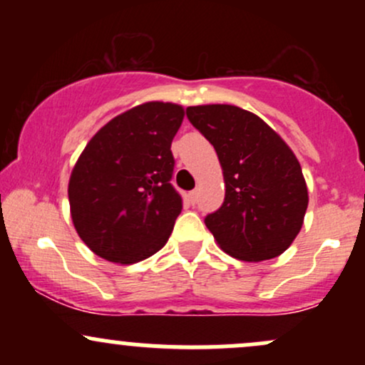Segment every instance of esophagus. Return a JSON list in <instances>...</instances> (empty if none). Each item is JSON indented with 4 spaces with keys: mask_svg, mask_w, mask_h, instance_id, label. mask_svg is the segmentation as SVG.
<instances>
[{
    "mask_svg": "<svg viewBox=\"0 0 365 365\" xmlns=\"http://www.w3.org/2000/svg\"><path fill=\"white\" fill-rule=\"evenodd\" d=\"M188 199H190L192 204H195V202H197V190L188 192Z\"/></svg>",
    "mask_w": 365,
    "mask_h": 365,
    "instance_id": "1",
    "label": "esophagus"
}]
</instances>
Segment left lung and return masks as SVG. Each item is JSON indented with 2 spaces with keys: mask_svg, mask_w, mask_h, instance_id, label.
I'll use <instances>...</instances> for the list:
<instances>
[{
  "mask_svg": "<svg viewBox=\"0 0 365 365\" xmlns=\"http://www.w3.org/2000/svg\"><path fill=\"white\" fill-rule=\"evenodd\" d=\"M223 168L225 202L204 223L217 245L240 261L278 257L299 235L307 185L299 159L254 113L232 104L187 108Z\"/></svg>",
  "mask_w": 365,
  "mask_h": 365,
  "instance_id": "1",
  "label": "left lung"
}]
</instances>
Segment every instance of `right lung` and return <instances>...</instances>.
Segmentation results:
<instances>
[{
  "instance_id": "1",
  "label": "right lung",
  "mask_w": 365,
  "mask_h": 365,
  "mask_svg": "<svg viewBox=\"0 0 365 365\" xmlns=\"http://www.w3.org/2000/svg\"><path fill=\"white\" fill-rule=\"evenodd\" d=\"M182 106L150 101L108 121L75 163L68 183L78 237L106 261L133 264L165 247L182 197L170 183Z\"/></svg>"
}]
</instances>
